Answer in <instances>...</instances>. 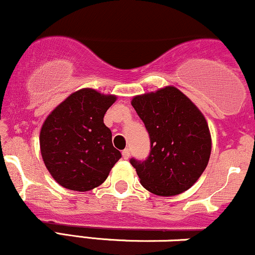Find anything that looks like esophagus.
<instances>
[{"label": "esophagus", "mask_w": 255, "mask_h": 255, "mask_svg": "<svg viewBox=\"0 0 255 255\" xmlns=\"http://www.w3.org/2000/svg\"><path fill=\"white\" fill-rule=\"evenodd\" d=\"M122 155L124 160H128V158L130 157V149H124V150L122 151Z\"/></svg>", "instance_id": "34e87169"}]
</instances>
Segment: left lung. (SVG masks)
<instances>
[{
  "mask_svg": "<svg viewBox=\"0 0 255 255\" xmlns=\"http://www.w3.org/2000/svg\"><path fill=\"white\" fill-rule=\"evenodd\" d=\"M131 105L150 137L148 158L130 160L142 186L161 197L187 191L210 158L211 134L204 115L174 86L136 95Z\"/></svg>",
  "mask_w": 255,
  "mask_h": 255,
  "instance_id": "left-lung-1",
  "label": "left lung"
}]
</instances>
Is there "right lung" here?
<instances>
[{
    "mask_svg": "<svg viewBox=\"0 0 255 255\" xmlns=\"http://www.w3.org/2000/svg\"><path fill=\"white\" fill-rule=\"evenodd\" d=\"M116 100L113 94L82 88L46 117L39 134L41 157L61 186L79 192L100 186L122 157L104 124Z\"/></svg>",
    "mask_w": 255,
    "mask_h": 255,
    "instance_id": "1",
    "label": "right lung"
}]
</instances>
